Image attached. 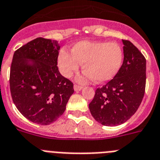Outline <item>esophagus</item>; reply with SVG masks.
I'll return each instance as SVG.
<instances>
[{
	"label": "esophagus",
	"mask_w": 160,
	"mask_h": 160,
	"mask_svg": "<svg viewBox=\"0 0 160 160\" xmlns=\"http://www.w3.org/2000/svg\"><path fill=\"white\" fill-rule=\"evenodd\" d=\"M83 88V87L80 85H77V84H75L74 85V90L76 92H78V91H80V90Z\"/></svg>",
	"instance_id": "esophagus-1"
}]
</instances>
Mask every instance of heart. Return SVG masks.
<instances>
[{"mask_svg": "<svg viewBox=\"0 0 160 160\" xmlns=\"http://www.w3.org/2000/svg\"><path fill=\"white\" fill-rule=\"evenodd\" d=\"M71 52L59 51L58 63L61 72L70 77L83 64L85 76L81 80L92 79L97 83L113 79L119 72L123 60L122 47L116 42L103 41H80L72 47Z\"/></svg>", "mask_w": 160, "mask_h": 160, "instance_id": "1", "label": "heart"}]
</instances>
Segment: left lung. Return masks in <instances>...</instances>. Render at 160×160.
<instances>
[{
  "label": "left lung",
  "instance_id": "left-lung-1",
  "mask_svg": "<svg viewBox=\"0 0 160 160\" xmlns=\"http://www.w3.org/2000/svg\"><path fill=\"white\" fill-rule=\"evenodd\" d=\"M124 60L113 79L96 89L91 114L103 126H118L135 113L146 88V59L129 40L122 39Z\"/></svg>",
  "mask_w": 160,
  "mask_h": 160
}]
</instances>
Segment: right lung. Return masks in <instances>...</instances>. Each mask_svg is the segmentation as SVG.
I'll return each instance as SVG.
<instances>
[{
    "label": "right lung",
    "instance_id": "add662e5",
    "mask_svg": "<svg viewBox=\"0 0 160 160\" xmlns=\"http://www.w3.org/2000/svg\"><path fill=\"white\" fill-rule=\"evenodd\" d=\"M59 48L56 40L37 38L13 54L9 75L12 99L19 112L37 124L55 122L74 92L73 83L57 67Z\"/></svg>",
    "mask_w": 160,
    "mask_h": 160
}]
</instances>
